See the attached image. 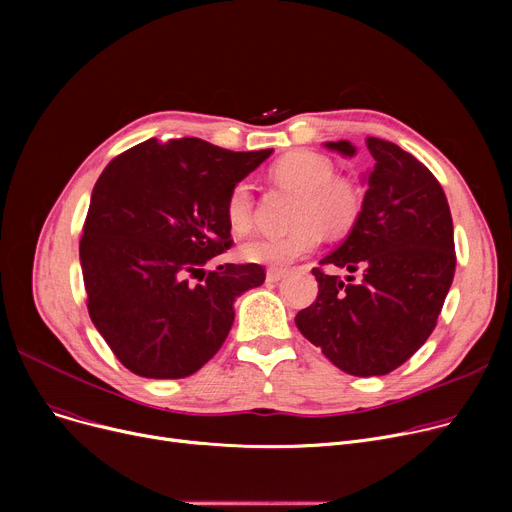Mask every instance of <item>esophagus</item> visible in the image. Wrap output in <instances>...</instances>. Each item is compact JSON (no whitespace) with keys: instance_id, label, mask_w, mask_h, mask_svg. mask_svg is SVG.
<instances>
[{"instance_id":"1","label":"esophagus","mask_w":512,"mask_h":512,"mask_svg":"<svg viewBox=\"0 0 512 512\" xmlns=\"http://www.w3.org/2000/svg\"><path fill=\"white\" fill-rule=\"evenodd\" d=\"M286 270H278V267H270L267 270V282H280L282 278H286Z\"/></svg>"}]
</instances>
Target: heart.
<instances>
[{"instance_id":"1","label":"heart","mask_w":512,"mask_h":512,"mask_svg":"<svg viewBox=\"0 0 512 512\" xmlns=\"http://www.w3.org/2000/svg\"><path fill=\"white\" fill-rule=\"evenodd\" d=\"M274 178L301 195L294 211V228L282 236H259L240 247V257L251 263L286 267L313 253L321 232L340 236L351 230L361 211L359 188L346 178L334 176V164L321 153L299 149L280 157ZM226 220L232 232L245 234L253 226L251 184L236 182L226 199Z\"/></svg>"}]
</instances>
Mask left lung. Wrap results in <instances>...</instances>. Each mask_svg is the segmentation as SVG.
I'll return each mask as SVG.
<instances>
[{
  "label": "left lung",
  "mask_w": 512,
  "mask_h": 512,
  "mask_svg": "<svg viewBox=\"0 0 512 512\" xmlns=\"http://www.w3.org/2000/svg\"><path fill=\"white\" fill-rule=\"evenodd\" d=\"M371 155L359 218L342 245L313 267L317 299L294 317L338 369L369 378L411 359L434 332L454 278L452 215L436 176L398 145L367 137ZM353 157L348 141L326 143ZM344 266L360 278L328 275Z\"/></svg>",
  "instance_id": "left-lung-1"
}]
</instances>
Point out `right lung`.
I'll return each instance as SVG.
<instances>
[{
    "mask_svg": "<svg viewBox=\"0 0 512 512\" xmlns=\"http://www.w3.org/2000/svg\"><path fill=\"white\" fill-rule=\"evenodd\" d=\"M272 155L201 139H149L95 182L80 238L91 321L118 361L151 380L201 369L224 344L234 301L261 286L257 263L203 265L230 249V188ZM204 276L199 283L192 278Z\"/></svg>",
    "mask_w": 512,
    "mask_h": 512,
    "instance_id": "obj_1",
    "label": "right lung"
}]
</instances>
